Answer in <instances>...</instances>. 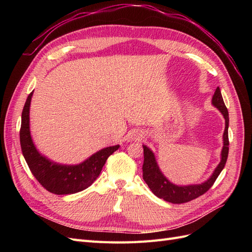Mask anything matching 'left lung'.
Here are the masks:
<instances>
[{
    "instance_id": "left-lung-1",
    "label": "left lung",
    "mask_w": 252,
    "mask_h": 252,
    "mask_svg": "<svg viewBox=\"0 0 252 252\" xmlns=\"http://www.w3.org/2000/svg\"><path fill=\"white\" fill-rule=\"evenodd\" d=\"M212 104L223 113L225 118V131H224V146L222 149V159L216 168L215 172L212 173L211 178L205 183L199 185H189V186H177L167 180L163 173L159 170L158 166L156 162L155 155L152 151L143 145L144 148V163H143V179L146 182V184L159 199H163L167 202L172 204H183L192 201L196 197L201 196L215 184L216 180L220 175V171L225 167L228 151H229V139H228V126H229V116L228 110L225 106L224 100L220 90L218 87L215 91V94L212 96Z\"/></svg>"
}]
</instances>
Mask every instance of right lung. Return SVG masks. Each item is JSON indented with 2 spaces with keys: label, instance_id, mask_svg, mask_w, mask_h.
I'll use <instances>...</instances> for the list:
<instances>
[{
  "label": "right lung",
  "instance_id": "obj_1",
  "mask_svg": "<svg viewBox=\"0 0 252 252\" xmlns=\"http://www.w3.org/2000/svg\"><path fill=\"white\" fill-rule=\"evenodd\" d=\"M32 93H30L22 111L20 143L23 156L33 177L40 184L55 194H71L89 187L100 175L106 159L120 145L104 148L79 165H60L49 161L36 150L29 130V107Z\"/></svg>",
  "mask_w": 252,
  "mask_h": 252
}]
</instances>
